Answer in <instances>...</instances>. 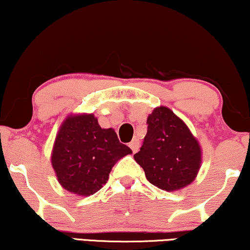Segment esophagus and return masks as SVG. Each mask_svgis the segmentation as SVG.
<instances>
[{"label": "esophagus", "instance_id": "obj_1", "mask_svg": "<svg viewBox=\"0 0 250 250\" xmlns=\"http://www.w3.org/2000/svg\"><path fill=\"white\" fill-rule=\"evenodd\" d=\"M128 146H129V148H131L132 151L135 153V152L139 150V148H140V142H139V140L136 139V138H134V139L132 140L131 142L128 143Z\"/></svg>", "mask_w": 250, "mask_h": 250}]
</instances>
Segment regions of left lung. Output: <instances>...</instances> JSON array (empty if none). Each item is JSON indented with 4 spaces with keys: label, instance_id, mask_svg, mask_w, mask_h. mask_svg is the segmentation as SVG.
<instances>
[{
    "label": "left lung",
    "instance_id": "left-lung-1",
    "mask_svg": "<svg viewBox=\"0 0 250 250\" xmlns=\"http://www.w3.org/2000/svg\"><path fill=\"white\" fill-rule=\"evenodd\" d=\"M148 129L135 162L159 189H182L194 180L201 163L197 140L170 109L158 107L146 119Z\"/></svg>",
    "mask_w": 250,
    "mask_h": 250
}]
</instances>
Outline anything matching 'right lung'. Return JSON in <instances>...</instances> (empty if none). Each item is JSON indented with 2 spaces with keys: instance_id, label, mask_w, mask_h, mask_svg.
I'll use <instances>...</instances> for the list:
<instances>
[{
  "instance_id": "add662e5",
  "label": "right lung",
  "mask_w": 250,
  "mask_h": 250,
  "mask_svg": "<svg viewBox=\"0 0 250 250\" xmlns=\"http://www.w3.org/2000/svg\"><path fill=\"white\" fill-rule=\"evenodd\" d=\"M128 153L132 150L119 142L114 129L101 128L93 115H80L61 125L51 160L64 189L90 196L107 183L115 163Z\"/></svg>"
}]
</instances>
